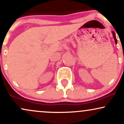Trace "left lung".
<instances>
[{
	"mask_svg": "<svg viewBox=\"0 0 124 124\" xmlns=\"http://www.w3.org/2000/svg\"><path fill=\"white\" fill-rule=\"evenodd\" d=\"M112 34H113V36L114 39V40H115V43H116V44H117V40L116 39V34H115V33H114V31H112Z\"/></svg>",
	"mask_w": 124,
	"mask_h": 124,
	"instance_id": "8db88e82",
	"label": "left lung"
}]
</instances>
